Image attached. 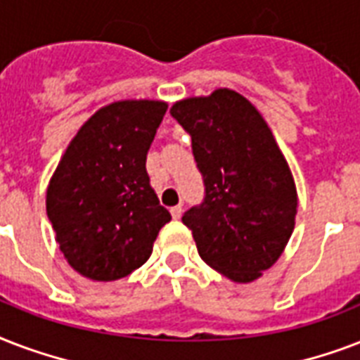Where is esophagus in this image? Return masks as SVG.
<instances>
[{"mask_svg":"<svg viewBox=\"0 0 360 360\" xmlns=\"http://www.w3.org/2000/svg\"><path fill=\"white\" fill-rule=\"evenodd\" d=\"M171 216H172V218H174V219L180 218V216H182V206H180V205H178V206H172V208H171Z\"/></svg>","mask_w":360,"mask_h":360,"instance_id":"obj_1","label":"esophagus"}]
</instances>
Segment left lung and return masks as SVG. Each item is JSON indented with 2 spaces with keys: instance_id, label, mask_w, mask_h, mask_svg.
I'll use <instances>...</instances> for the list:
<instances>
[{
  "instance_id": "obj_1",
  "label": "left lung",
  "mask_w": 360,
  "mask_h": 360,
  "mask_svg": "<svg viewBox=\"0 0 360 360\" xmlns=\"http://www.w3.org/2000/svg\"><path fill=\"white\" fill-rule=\"evenodd\" d=\"M191 136L205 199L182 216L200 259L236 283L257 280L295 229L297 188L272 131L246 97L219 88L172 105Z\"/></svg>"
}]
</instances>
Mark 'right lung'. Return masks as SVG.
<instances>
[{"mask_svg":"<svg viewBox=\"0 0 360 360\" xmlns=\"http://www.w3.org/2000/svg\"><path fill=\"white\" fill-rule=\"evenodd\" d=\"M167 103L116 101L99 108L61 155L46 214L67 263L96 281L120 280L152 255L171 214L150 186L146 154Z\"/></svg>","mask_w":360,"mask_h":360,"instance_id":"1","label":"right lung"}]
</instances>
